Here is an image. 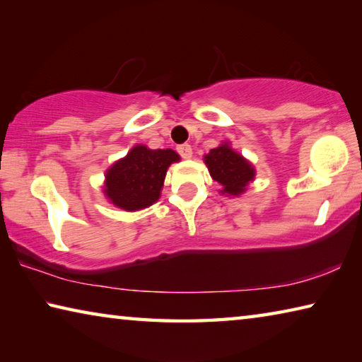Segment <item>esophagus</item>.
Returning a JSON list of instances; mask_svg holds the SVG:
<instances>
[{
	"label": "esophagus",
	"mask_w": 362,
	"mask_h": 362,
	"mask_svg": "<svg viewBox=\"0 0 362 362\" xmlns=\"http://www.w3.org/2000/svg\"><path fill=\"white\" fill-rule=\"evenodd\" d=\"M177 151H179V155L183 159H189V158L193 156V150H192V146H189L188 144H183V145L177 146Z\"/></svg>",
	"instance_id": "1"
}]
</instances>
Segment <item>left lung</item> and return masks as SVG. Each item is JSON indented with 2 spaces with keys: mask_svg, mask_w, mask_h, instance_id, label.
Masks as SVG:
<instances>
[{
  "mask_svg": "<svg viewBox=\"0 0 362 362\" xmlns=\"http://www.w3.org/2000/svg\"><path fill=\"white\" fill-rule=\"evenodd\" d=\"M204 163L212 180H216L220 194L240 196L247 192L255 179V168L241 153L231 148L230 142H222L204 155Z\"/></svg>",
  "mask_w": 362,
  "mask_h": 362,
  "instance_id": "left-lung-1",
  "label": "left lung"
}]
</instances>
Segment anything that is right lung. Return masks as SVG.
<instances>
[{
	"label": "right lung",
	"mask_w": 362,
	"mask_h": 362,
	"mask_svg": "<svg viewBox=\"0 0 362 362\" xmlns=\"http://www.w3.org/2000/svg\"><path fill=\"white\" fill-rule=\"evenodd\" d=\"M179 161L174 150H151L139 144L107 169L103 194L108 203L127 212L150 207L161 196L169 166Z\"/></svg>",
	"instance_id": "add662e5"
}]
</instances>
